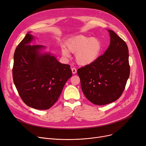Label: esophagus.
Here are the masks:
<instances>
[{
  "label": "esophagus",
  "instance_id": "obj_1",
  "mask_svg": "<svg viewBox=\"0 0 146 146\" xmlns=\"http://www.w3.org/2000/svg\"><path fill=\"white\" fill-rule=\"evenodd\" d=\"M72 71L73 74H75V73H76V72H77V70H76V68L75 67L72 68Z\"/></svg>",
  "mask_w": 146,
  "mask_h": 146
}]
</instances>
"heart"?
Instances as JSON below:
<instances>
[{
	"mask_svg": "<svg viewBox=\"0 0 146 146\" xmlns=\"http://www.w3.org/2000/svg\"><path fill=\"white\" fill-rule=\"evenodd\" d=\"M67 50L61 48V52L65 57L70 56L69 51L76 53V59L82 65L92 63L101 56L103 50V44L98 38L83 35L75 36L66 43Z\"/></svg>",
	"mask_w": 146,
	"mask_h": 146,
	"instance_id": "b5f03b06",
	"label": "heart"
}]
</instances>
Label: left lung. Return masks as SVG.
<instances>
[{
    "instance_id": "left-lung-1",
    "label": "left lung",
    "mask_w": 146,
    "mask_h": 146,
    "mask_svg": "<svg viewBox=\"0 0 146 146\" xmlns=\"http://www.w3.org/2000/svg\"><path fill=\"white\" fill-rule=\"evenodd\" d=\"M109 47L92 63L78 70L83 92L89 101L104 105L115 101L125 89L129 76L126 42L112 30Z\"/></svg>"
}]
</instances>
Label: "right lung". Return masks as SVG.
Wrapping results in <instances>:
<instances>
[{
	"mask_svg": "<svg viewBox=\"0 0 146 146\" xmlns=\"http://www.w3.org/2000/svg\"><path fill=\"white\" fill-rule=\"evenodd\" d=\"M33 39L27 34L15 51L13 80L27 105L48 110L58 100L72 72L70 65L60 63L50 54H40L44 46L30 44Z\"/></svg>",
	"mask_w": 146,
	"mask_h": 146,
	"instance_id": "add662e5",
	"label": "right lung"
}]
</instances>
